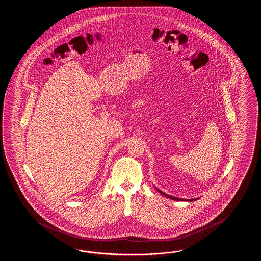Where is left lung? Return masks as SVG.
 <instances>
[{
  "instance_id": "8db88e82",
  "label": "left lung",
  "mask_w": 261,
  "mask_h": 261,
  "mask_svg": "<svg viewBox=\"0 0 261 261\" xmlns=\"http://www.w3.org/2000/svg\"><path fill=\"white\" fill-rule=\"evenodd\" d=\"M160 193H162L163 196H165V197H168L169 199H174V200H179V199H177V198H173V197H171V196H168V195H166V194H164V193H162V191H160V190H158ZM183 200V199H182ZM188 200H190V201H193V199H188Z\"/></svg>"
}]
</instances>
